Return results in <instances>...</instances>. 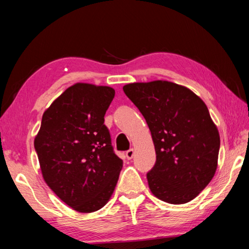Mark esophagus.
Instances as JSON below:
<instances>
[{
    "instance_id": "34e87169",
    "label": "esophagus",
    "mask_w": 249,
    "mask_h": 249,
    "mask_svg": "<svg viewBox=\"0 0 249 249\" xmlns=\"http://www.w3.org/2000/svg\"><path fill=\"white\" fill-rule=\"evenodd\" d=\"M134 155H135L134 149H128L126 151V157H127V159H132L134 157Z\"/></svg>"
}]
</instances>
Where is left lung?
Masks as SVG:
<instances>
[{"instance_id": "left-lung-1", "label": "left lung", "mask_w": 249, "mask_h": 249, "mask_svg": "<svg viewBox=\"0 0 249 249\" xmlns=\"http://www.w3.org/2000/svg\"><path fill=\"white\" fill-rule=\"evenodd\" d=\"M123 90L153 137L150 191L171 204L193 200L212 180L220 151V135L205 103L185 87L161 80L129 83Z\"/></svg>"}]
</instances>
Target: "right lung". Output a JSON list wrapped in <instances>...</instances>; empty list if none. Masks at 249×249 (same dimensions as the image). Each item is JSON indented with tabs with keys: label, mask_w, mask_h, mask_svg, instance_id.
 <instances>
[{
	"label": "right lung",
	"mask_w": 249,
	"mask_h": 249,
	"mask_svg": "<svg viewBox=\"0 0 249 249\" xmlns=\"http://www.w3.org/2000/svg\"><path fill=\"white\" fill-rule=\"evenodd\" d=\"M114 95L109 87L73 84L46 109L34 142L46 183L78 212L103 208L123 167L104 124Z\"/></svg>",
	"instance_id": "obj_1"
}]
</instances>
